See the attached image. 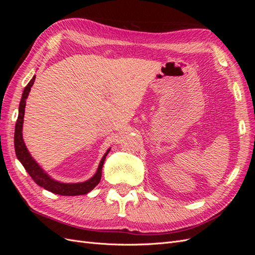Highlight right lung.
Segmentation results:
<instances>
[{"mask_svg": "<svg viewBox=\"0 0 255 255\" xmlns=\"http://www.w3.org/2000/svg\"><path fill=\"white\" fill-rule=\"evenodd\" d=\"M36 76L34 75L33 79L29 81V83L26 85V87L23 90L22 98L19 105V115L16 123V128H14V151H16V155L19 159L20 163L25 168L27 173L30 175V177L35 181V183L39 186L43 187L53 194L60 195V196H81L86 195L89 191L94 189L97 185L101 181L102 176V168L104 160L107 156V154L111 151V148L105 152L101 161H100L99 167L97 169L96 173L94 176H91L89 180L81 182V183H63L52 179V177L45 172L43 169L40 167V165L30 155L28 152L26 145L23 140V119H24V113H25V105H26V99L28 97V94L30 91V88L34 85Z\"/></svg>", "mask_w": 255, "mask_h": 255, "instance_id": "add662e5", "label": "right lung"}]
</instances>
